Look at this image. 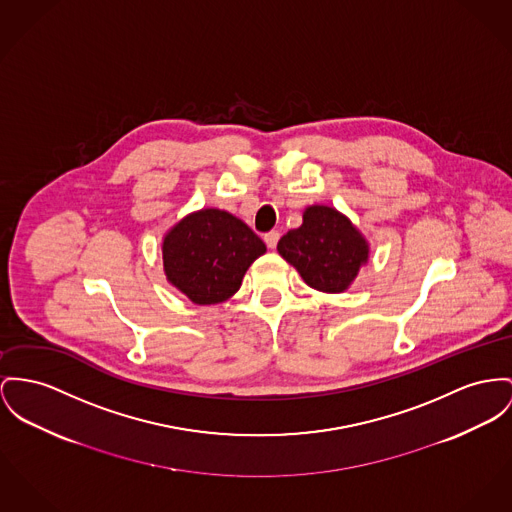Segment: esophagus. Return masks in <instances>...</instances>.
Returning a JSON list of instances; mask_svg holds the SVG:
<instances>
[{"mask_svg":"<svg viewBox=\"0 0 512 512\" xmlns=\"http://www.w3.org/2000/svg\"><path fill=\"white\" fill-rule=\"evenodd\" d=\"M264 240H266V244H268V248H275L277 246V240H279V233L277 231H270L266 237H264Z\"/></svg>","mask_w":512,"mask_h":512,"instance_id":"obj_1","label":"esophagus"}]
</instances>
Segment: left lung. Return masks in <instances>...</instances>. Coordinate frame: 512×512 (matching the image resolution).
I'll list each match as a JSON object with an SVG mask.
<instances>
[{
  "label": "left lung",
  "instance_id": "left-lung-1",
  "mask_svg": "<svg viewBox=\"0 0 512 512\" xmlns=\"http://www.w3.org/2000/svg\"><path fill=\"white\" fill-rule=\"evenodd\" d=\"M308 287L322 293H343L369 262L371 246L365 235L336 207L308 205L303 225L277 242Z\"/></svg>",
  "mask_w": 512,
  "mask_h": 512
}]
</instances>
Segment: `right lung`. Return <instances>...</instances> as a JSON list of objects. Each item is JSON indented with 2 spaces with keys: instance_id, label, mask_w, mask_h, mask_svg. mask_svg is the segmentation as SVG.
<instances>
[{
  "instance_id": "obj_1",
  "label": "right lung",
  "mask_w": 512,
  "mask_h": 512,
  "mask_svg": "<svg viewBox=\"0 0 512 512\" xmlns=\"http://www.w3.org/2000/svg\"><path fill=\"white\" fill-rule=\"evenodd\" d=\"M163 272L194 305L231 299L266 244L229 211L204 207L184 215L163 237Z\"/></svg>"
}]
</instances>
